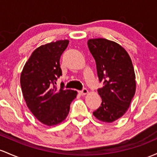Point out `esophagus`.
<instances>
[{"label": "esophagus", "instance_id": "34e87169", "mask_svg": "<svg viewBox=\"0 0 157 157\" xmlns=\"http://www.w3.org/2000/svg\"><path fill=\"white\" fill-rule=\"evenodd\" d=\"M79 93H80V94H81L82 96H83V95H86V94H87L88 93H89V91H88L86 89H82V91H80Z\"/></svg>", "mask_w": 157, "mask_h": 157}]
</instances>
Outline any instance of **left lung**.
<instances>
[{
    "instance_id": "left-lung-1",
    "label": "left lung",
    "mask_w": 157,
    "mask_h": 157,
    "mask_svg": "<svg viewBox=\"0 0 157 157\" xmlns=\"http://www.w3.org/2000/svg\"><path fill=\"white\" fill-rule=\"evenodd\" d=\"M87 44L96 62L99 80H104V86L98 90L101 106L93 115L101 121L112 123L125 114L136 93L132 60L126 50L113 41L98 38L89 39Z\"/></svg>"
}]
</instances>
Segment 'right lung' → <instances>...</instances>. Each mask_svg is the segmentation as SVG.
I'll return each instance as SVG.
<instances>
[{
  "label": "right lung",
  "instance_id": "add662e5",
  "mask_svg": "<svg viewBox=\"0 0 157 157\" xmlns=\"http://www.w3.org/2000/svg\"><path fill=\"white\" fill-rule=\"evenodd\" d=\"M69 41L59 40L43 44L26 62L20 82L25 101L33 115L41 123L51 127L68 116L77 91L58 89L56 80L62 75L59 59Z\"/></svg>",
  "mask_w": 157,
  "mask_h": 157
}]
</instances>
